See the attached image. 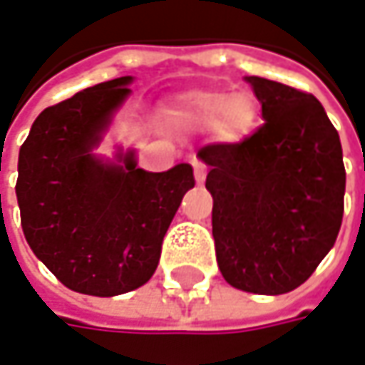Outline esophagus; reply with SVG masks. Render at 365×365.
Wrapping results in <instances>:
<instances>
[{
    "instance_id": "esophagus-1",
    "label": "esophagus",
    "mask_w": 365,
    "mask_h": 365,
    "mask_svg": "<svg viewBox=\"0 0 365 365\" xmlns=\"http://www.w3.org/2000/svg\"><path fill=\"white\" fill-rule=\"evenodd\" d=\"M192 167H194V175H196V182H205V175H207V165L202 160H198L196 156L192 158Z\"/></svg>"
}]
</instances>
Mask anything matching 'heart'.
Listing matches in <instances>:
<instances>
[{
  "mask_svg": "<svg viewBox=\"0 0 365 365\" xmlns=\"http://www.w3.org/2000/svg\"><path fill=\"white\" fill-rule=\"evenodd\" d=\"M175 118L192 129H217L221 138L236 140L250 131L255 123V106L249 98H227L213 91H194L183 96L175 108Z\"/></svg>",
  "mask_w": 365,
  "mask_h": 365,
  "instance_id": "b5f03b06",
  "label": "heart"
}]
</instances>
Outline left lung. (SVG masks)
Instances as JSON below:
<instances>
[{
  "instance_id": "obj_1",
  "label": "left lung",
  "mask_w": 365,
  "mask_h": 365,
  "mask_svg": "<svg viewBox=\"0 0 365 365\" xmlns=\"http://www.w3.org/2000/svg\"><path fill=\"white\" fill-rule=\"evenodd\" d=\"M265 118L240 142L198 150L209 165L213 238L227 284L255 294L301 286L334 247L345 211L339 131L312 93L247 77Z\"/></svg>"
}]
</instances>
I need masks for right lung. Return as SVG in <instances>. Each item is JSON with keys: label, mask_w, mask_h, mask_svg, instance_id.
<instances>
[{"label": "right lung", "mask_w": 365, "mask_h": 365, "mask_svg": "<svg viewBox=\"0 0 365 365\" xmlns=\"http://www.w3.org/2000/svg\"><path fill=\"white\" fill-rule=\"evenodd\" d=\"M118 77L48 106L18 154L16 198L24 238L66 288L115 297L152 278L163 238L183 194L194 187L190 165L165 173L106 165L89 150L129 96Z\"/></svg>", "instance_id": "obj_1"}]
</instances>
